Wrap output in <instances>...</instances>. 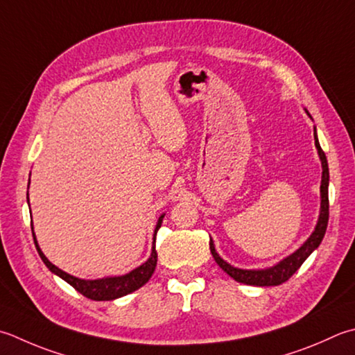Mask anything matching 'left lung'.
I'll use <instances>...</instances> for the list:
<instances>
[{
  "label": "left lung",
  "instance_id": "1",
  "mask_svg": "<svg viewBox=\"0 0 355 355\" xmlns=\"http://www.w3.org/2000/svg\"><path fill=\"white\" fill-rule=\"evenodd\" d=\"M314 138H315V148L318 150V155H320L322 166H323L322 186H320L322 209H320V217H318V223L315 226V231L312 232V235L306 240V243H304V245L293 255H289L288 259H284L274 268L261 269V270H246V269H239L227 265V263L223 259H220V255L215 252L214 243L212 240H209V248H211L214 260L217 261V265L223 269L227 275H231L235 282L252 284V286H279V284L288 282L291 277L295 274V270L303 265V261L306 260L312 254V251L317 249L318 245L322 243L326 232V226H328V220H329V197H328L329 169H328V159H326L324 152L320 148V143L317 140L315 129H314Z\"/></svg>",
  "mask_w": 355,
  "mask_h": 355
}]
</instances>
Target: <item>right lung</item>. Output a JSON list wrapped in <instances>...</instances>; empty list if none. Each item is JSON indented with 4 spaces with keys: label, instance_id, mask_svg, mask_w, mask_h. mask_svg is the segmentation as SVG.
Wrapping results in <instances>:
<instances>
[{
    "label": "right lung",
    "instance_id": "1",
    "mask_svg": "<svg viewBox=\"0 0 355 355\" xmlns=\"http://www.w3.org/2000/svg\"><path fill=\"white\" fill-rule=\"evenodd\" d=\"M27 201H29V192H27ZM164 215L158 218V223L155 227V234L162 226ZM32 226V223H31ZM33 229V227H32ZM33 234V232H32ZM33 241L35 246H37V251L41 257V260L44 261V265L52 270L53 274H57L61 277L62 280L67 282L72 288L78 291L80 294L85 297L90 298V300H96V302H104V300H114V298L128 295L130 293H134L138 288H141L143 284L149 282V279L154 274L155 266H157V251H155V235H154V246H152V254L149 257V260L143 263L140 268H137L132 270V272L121 275V277H109V279H101V280H80L76 277H72L66 274L64 270L58 269L55 265H52L51 261L46 259V255L41 252V249L38 246L37 240H35V234H33Z\"/></svg>",
    "mask_w": 355,
    "mask_h": 355
}]
</instances>
